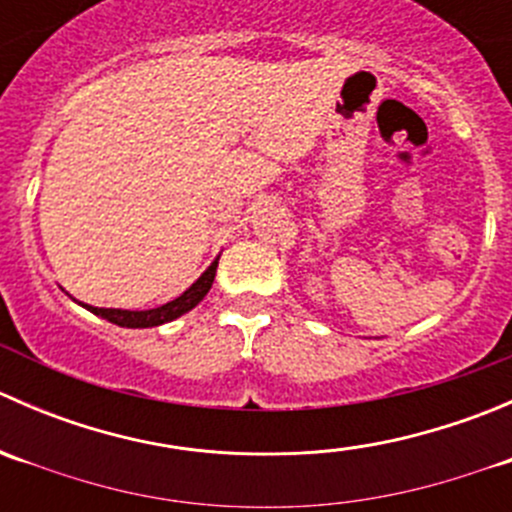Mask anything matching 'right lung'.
Listing matches in <instances>:
<instances>
[{"label":"right lung","instance_id":"1","mask_svg":"<svg viewBox=\"0 0 512 512\" xmlns=\"http://www.w3.org/2000/svg\"><path fill=\"white\" fill-rule=\"evenodd\" d=\"M215 272H218V260L213 262V265L208 267V270L200 275V280L195 282L193 287L185 289L183 294H180L178 299H173V302L163 304V307H156V309H143V312H131V309H101V307H89V304H84L89 312L98 314V317L108 319V322L118 324V327H128V329H146V327H158V324H165L170 322V319L180 317V314L190 312V309L195 307V304L200 302V299L205 297V294L210 292V287H213V280H215Z\"/></svg>","mask_w":512,"mask_h":512}]
</instances>
